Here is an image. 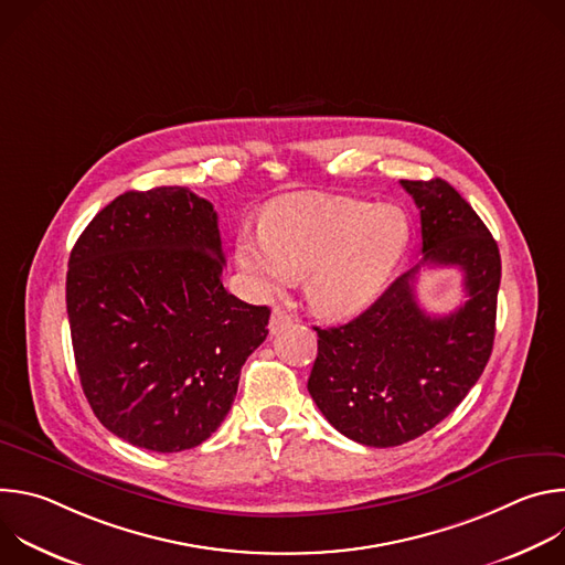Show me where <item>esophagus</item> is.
Returning a JSON list of instances; mask_svg holds the SVG:
<instances>
[{"instance_id":"obj_1","label":"esophagus","mask_w":565,"mask_h":565,"mask_svg":"<svg viewBox=\"0 0 565 565\" xmlns=\"http://www.w3.org/2000/svg\"><path fill=\"white\" fill-rule=\"evenodd\" d=\"M290 324H292V317H290L286 310H281V308H275V310H273L270 324H268V329H270L273 335H277L279 331H284V329L290 327Z\"/></svg>"}]
</instances>
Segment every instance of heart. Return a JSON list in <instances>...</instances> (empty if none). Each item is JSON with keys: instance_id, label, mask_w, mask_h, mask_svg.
I'll list each match as a JSON object with an SVG mask.
<instances>
[{"instance_id": "1", "label": "heart", "mask_w": 565, "mask_h": 565, "mask_svg": "<svg viewBox=\"0 0 565 565\" xmlns=\"http://www.w3.org/2000/svg\"><path fill=\"white\" fill-rule=\"evenodd\" d=\"M409 244L395 205L331 194H292L273 203L262 230H241L236 262L264 295L306 273L310 308L329 319L366 310L388 286Z\"/></svg>"}]
</instances>
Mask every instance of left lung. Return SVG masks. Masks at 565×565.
<instances>
[{
  "label": "left lung",
  "mask_w": 565,
  "mask_h": 565,
  "mask_svg": "<svg viewBox=\"0 0 565 565\" xmlns=\"http://www.w3.org/2000/svg\"><path fill=\"white\" fill-rule=\"evenodd\" d=\"M418 210L423 262L362 315L317 329L308 393L347 438L366 447L409 443L445 420L486 369L497 333L501 255L471 205L443 179L399 181ZM420 265H454L468 299L434 318L415 299Z\"/></svg>",
  "instance_id": "1"
}]
</instances>
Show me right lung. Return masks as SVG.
<instances>
[{
  "label": "right lung",
  "instance_id": "obj_1",
  "mask_svg": "<svg viewBox=\"0 0 565 565\" xmlns=\"http://www.w3.org/2000/svg\"><path fill=\"white\" fill-rule=\"evenodd\" d=\"M214 205L188 188L125 192L75 241L66 312L79 384L129 445L174 454L227 416L268 306L223 288Z\"/></svg>",
  "mask_w": 565,
  "mask_h": 565
}]
</instances>
